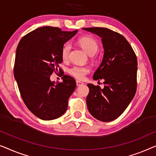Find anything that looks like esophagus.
Returning a JSON list of instances; mask_svg holds the SVG:
<instances>
[{
    "mask_svg": "<svg viewBox=\"0 0 156 156\" xmlns=\"http://www.w3.org/2000/svg\"><path fill=\"white\" fill-rule=\"evenodd\" d=\"M83 83L81 82L80 80H76V85H77V86H80V85H83Z\"/></svg>",
    "mask_w": 156,
    "mask_h": 156,
    "instance_id": "obj_1",
    "label": "esophagus"
}]
</instances>
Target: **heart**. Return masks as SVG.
<instances>
[{
  "mask_svg": "<svg viewBox=\"0 0 156 156\" xmlns=\"http://www.w3.org/2000/svg\"><path fill=\"white\" fill-rule=\"evenodd\" d=\"M79 44L83 48V49L90 55H93L99 48V44L95 39L91 37H83L78 41ZM71 51V46L66 44L63 46L61 50V57L63 60L66 61L69 58V54ZM90 69L85 66H73L69 69V73L73 77L82 80L87 73H90Z\"/></svg>",
  "mask_w": 156,
  "mask_h": 156,
  "instance_id": "obj_1",
  "label": "heart"
}]
</instances>
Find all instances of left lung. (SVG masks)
Listing matches in <instances>:
<instances>
[{"mask_svg":"<svg viewBox=\"0 0 156 156\" xmlns=\"http://www.w3.org/2000/svg\"><path fill=\"white\" fill-rule=\"evenodd\" d=\"M83 29L100 37L105 51L102 63L93 75L94 80H104V88L87 84V109L100 121H113L124 112L135 95L136 56L128 41L118 32L105 27Z\"/></svg>","mask_w":156,"mask_h":156,"instance_id":"8db88e82","label":"left lung"}]
</instances>
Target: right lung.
Listing matches in <instances>:
<instances>
[{"instance_id":"1","label":"right lung","mask_w":156,"mask_h":156,"mask_svg":"<svg viewBox=\"0 0 156 156\" xmlns=\"http://www.w3.org/2000/svg\"><path fill=\"white\" fill-rule=\"evenodd\" d=\"M77 32L46 26L25 35L17 45L15 78L23 102L39 119H55L66 111L68 100L76 87V80L64 75L62 82L55 83L50 80V76L58 69H58L63 61L61 50Z\"/></svg>"}]
</instances>
